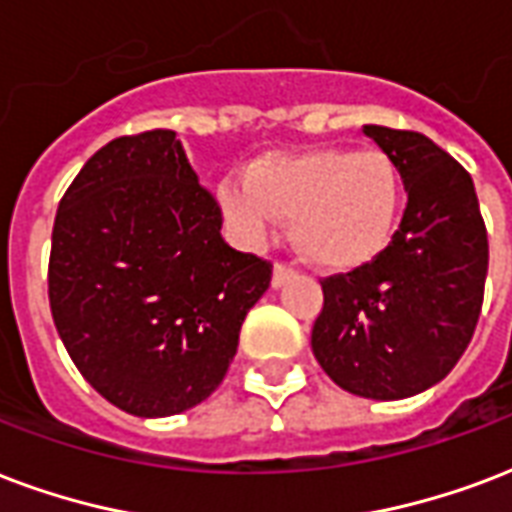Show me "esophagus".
<instances>
[{"label":"esophagus","mask_w":512,"mask_h":512,"mask_svg":"<svg viewBox=\"0 0 512 512\" xmlns=\"http://www.w3.org/2000/svg\"><path fill=\"white\" fill-rule=\"evenodd\" d=\"M292 276H295V268H292V265L276 263V265H273L271 284H273V287H282V284L287 282V279H292Z\"/></svg>","instance_id":"esophagus-1"}]
</instances>
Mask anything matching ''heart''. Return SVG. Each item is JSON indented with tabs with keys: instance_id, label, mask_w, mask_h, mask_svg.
<instances>
[{
	"instance_id": "heart-1",
	"label": "heart",
	"mask_w": 512,
	"mask_h": 512,
	"mask_svg": "<svg viewBox=\"0 0 512 512\" xmlns=\"http://www.w3.org/2000/svg\"><path fill=\"white\" fill-rule=\"evenodd\" d=\"M403 182L381 150H322L265 155L244 179L220 185L225 220L241 239L260 244L295 220V241L311 263L354 271L376 260L395 233Z\"/></svg>"
}]
</instances>
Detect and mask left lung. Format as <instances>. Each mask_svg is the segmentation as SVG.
Returning <instances> with one entry per match:
<instances>
[{
  "instance_id": "left-lung-1",
  "label": "left lung",
  "mask_w": 512,
  "mask_h": 512,
  "mask_svg": "<svg viewBox=\"0 0 512 512\" xmlns=\"http://www.w3.org/2000/svg\"><path fill=\"white\" fill-rule=\"evenodd\" d=\"M362 131L395 161L408 204L376 260L322 279L311 349L351 395L403 400L443 381L473 338L489 239L462 163L416 131Z\"/></svg>"
}]
</instances>
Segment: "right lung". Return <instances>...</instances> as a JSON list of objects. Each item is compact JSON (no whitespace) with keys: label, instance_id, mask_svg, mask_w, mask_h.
Returning <instances> with one entry per match:
<instances>
[{"label":"right lung","instance_id":"add662e5","mask_svg":"<svg viewBox=\"0 0 512 512\" xmlns=\"http://www.w3.org/2000/svg\"><path fill=\"white\" fill-rule=\"evenodd\" d=\"M222 212L169 128L104 144L66 187L48 298L69 357L120 411L155 419L212 395L273 265L220 236Z\"/></svg>","mask_w":512,"mask_h":512}]
</instances>
